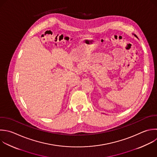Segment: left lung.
<instances>
[{"mask_svg": "<svg viewBox=\"0 0 157 157\" xmlns=\"http://www.w3.org/2000/svg\"><path fill=\"white\" fill-rule=\"evenodd\" d=\"M134 36H135V37H137V36H136V35H134Z\"/></svg>", "mask_w": 157, "mask_h": 157, "instance_id": "left-lung-1", "label": "left lung"}]
</instances>
